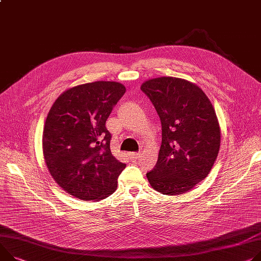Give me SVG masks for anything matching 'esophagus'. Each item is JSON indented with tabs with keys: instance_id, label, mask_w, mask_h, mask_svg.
<instances>
[{
	"instance_id": "1",
	"label": "esophagus",
	"mask_w": 261,
	"mask_h": 261,
	"mask_svg": "<svg viewBox=\"0 0 261 261\" xmlns=\"http://www.w3.org/2000/svg\"><path fill=\"white\" fill-rule=\"evenodd\" d=\"M140 156H141V152H130L129 158L132 160H138Z\"/></svg>"
}]
</instances>
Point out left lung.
Segmentation results:
<instances>
[{"mask_svg":"<svg viewBox=\"0 0 261 261\" xmlns=\"http://www.w3.org/2000/svg\"><path fill=\"white\" fill-rule=\"evenodd\" d=\"M141 90L162 124V144L150 186L167 195L191 190L209 174L220 146V128L209 98L196 85L176 77L146 80Z\"/></svg>","mask_w":261,"mask_h":261,"instance_id":"obj_1","label":"left lung"}]
</instances>
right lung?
<instances>
[{
    "instance_id": "add662e5",
    "label": "right lung",
    "mask_w": 261,
    "mask_h": 261,
    "mask_svg": "<svg viewBox=\"0 0 261 261\" xmlns=\"http://www.w3.org/2000/svg\"><path fill=\"white\" fill-rule=\"evenodd\" d=\"M125 93L115 82H95L65 91L55 100L43 133L46 165L67 193L97 202L117 189L125 164L111 151L107 120Z\"/></svg>"
}]
</instances>
